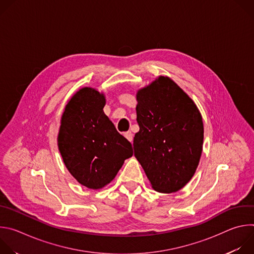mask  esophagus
<instances>
[{
  "instance_id": "obj_1",
  "label": "esophagus",
  "mask_w": 254,
  "mask_h": 254,
  "mask_svg": "<svg viewBox=\"0 0 254 254\" xmlns=\"http://www.w3.org/2000/svg\"><path fill=\"white\" fill-rule=\"evenodd\" d=\"M124 135L126 136V138H127V140H129L130 142L132 141V138H133V136H132V133H131L130 131H127V132H125V133H124Z\"/></svg>"
}]
</instances>
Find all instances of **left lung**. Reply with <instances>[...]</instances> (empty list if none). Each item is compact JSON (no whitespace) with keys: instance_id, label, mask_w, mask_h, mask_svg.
Listing matches in <instances>:
<instances>
[{"instance_id":"obj_1","label":"left lung","mask_w":254,"mask_h":254,"mask_svg":"<svg viewBox=\"0 0 254 254\" xmlns=\"http://www.w3.org/2000/svg\"><path fill=\"white\" fill-rule=\"evenodd\" d=\"M134 157L152 187L182 189L194 176L203 149L204 127L194 101L171 78L160 76L136 93Z\"/></svg>"}]
</instances>
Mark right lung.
<instances>
[{
	"instance_id": "right-lung-1",
	"label": "right lung",
	"mask_w": 254,
	"mask_h": 254,
	"mask_svg": "<svg viewBox=\"0 0 254 254\" xmlns=\"http://www.w3.org/2000/svg\"><path fill=\"white\" fill-rule=\"evenodd\" d=\"M105 98L91 87L70 98L61 118L58 149L69 173L89 189L110 184L132 156L131 143L104 113Z\"/></svg>"
}]
</instances>
